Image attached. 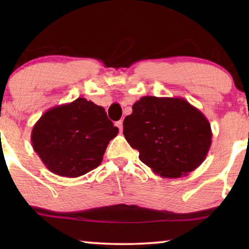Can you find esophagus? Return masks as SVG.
I'll return each mask as SVG.
<instances>
[{
	"mask_svg": "<svg viewBox=\"0 0 249 249\" xmlns=\"http://www.w3.org/2000/svg\"><path fill=\"white\" fill-rule=\"evenodd\" d=\"M115 125H117V127H118L119 131L122 132V129H124V121H122V120L117 121V122H115Z\"/></svg>",
	"mask_w": 249,
	"mask_h": 249,
	"instance_id": "34e87169",
	"label": "esophagus"
}]
</instances>
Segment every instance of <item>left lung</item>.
<instances>
[{"label":"left lung","mask_w":249,"mask_h":249,"mask_svg":"<svg viewBox=\"0 0 249 249\" xmlns=\"http://www.w3.org/2000/svg\"><path fill=\"white\" fill-rule=\"evenodd\" d=\"M124 135L142 163L171 179L198 168L212 144L209 120L181 97H142L124 118Z\"/></svg>","instance_id":"1"}]
</instances>
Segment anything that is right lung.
<instances>
[{
	"label": "right lung",
	"instance_id": "1",
	"mask_svg": "<svg viewBox=\"0 0 249 249\" xmlns=\"http://www.w3.org/2000/svg\"><path fill=\"white\" fill-rule=\"evenodd\" d=\"M119 129L104 107L78 97L47 110L32 130L33 148L54 175L77 178L101 164Z\"/></svg>",
	"mask_w": 249,
	"mask_h": 249
}]
</instances>
